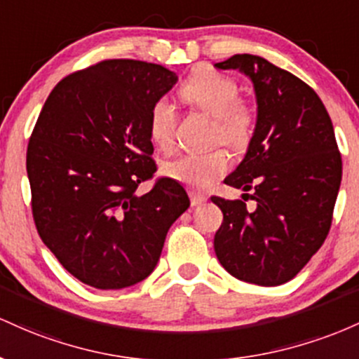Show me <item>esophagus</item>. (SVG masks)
Instances as JSON below:
<instances>
[{
    "mask_svg": "<svg viewBox=\"0 0 359 359\" xmlns=\"http://www.w3.org/2000/svg\"><path fill=\"white\" fill-rule=\"evenodd\" d=\"M190 200H191L193 207H196V205H201V203H203V201H207V196L201 195V193L190 191Z\"/></svg>",
    "mask_w": 359,
    "mask_h": 359,
    "instance_id": "esophagus-1",
    "label": "esophagus"
}]
</instances>
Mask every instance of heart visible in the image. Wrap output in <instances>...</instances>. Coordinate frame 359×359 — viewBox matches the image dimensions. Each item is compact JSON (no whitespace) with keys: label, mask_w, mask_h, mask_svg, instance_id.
Masks as SVG:
<instances>
[{"label":"heart","mask_w":359,"mask_h":359,"mask_svg":"<svg viewBox=\"0 0 359 359\" xmlns=\"http://www.w3.org/2000/svg\"><path fill=\"white\" fill-rule=\"evenodd\" d=\"M181 98L213 118V139L233 151H244L255 135L256 115L239 100V88L232 78L212 67H198L180 88ZM176 108L168 98H158L149 110V137L156 146L166 149L175 140ZM229 161L224 149L207 152H181L164 163L163 172L169 180L191 190H207L227 172Z\"/></svg>","instance_id":"obj_1"}]
</instances>
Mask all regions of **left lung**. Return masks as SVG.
<instances>
[{
    "mask_svg": "<svg viewBox=\"0 0 359 359\" xmlns=\"http://www.w3.org/2000/svg\"><path fill=\"white\" fill-rule=\"evenodd\" d=\"M215 67L251 78L257 122L243 163L224 180L256 210L212 196L224 213L213 248L237 280L276 287L297 276L331 229L342 176L331 116L307 83L259 55L236 54Z\"/></svg>",
    "mask_w": 359,
    "mask_h": 359,
    "instance_id": "obj_1",
    "label": "left lung"
}]
</instances>
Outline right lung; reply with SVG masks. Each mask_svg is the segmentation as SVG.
<instances>
[{"instance_id": "obj_1", "label": "right lung", "mask_w": 359, "mask_h": 359, "mask_svg": "<svg viewBox=\"0 0 359 359\" xmlns=\"http://www.w3.org/2000/svg\"><path fill=\"white\" fill-rule=\"evenodd\" d=\"M176 72L108 59L55 84L27 147L32 213L43 244L72 276L100 290L139 283L154 271L187 191L156 180L147 118Z\"/></svg>"}]
</instances>
